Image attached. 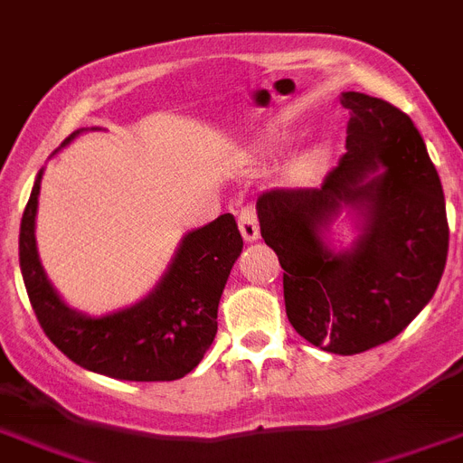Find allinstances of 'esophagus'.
Wrapping results in <instances>:
<instances>
[{
	"label": "esophagus",
	"mask_w": 463,
	"mask_h": 463,
	"mask_svg": "<svg viewBox=\"0 0 463 463\" xmlns=\"http://www.w3.org/2000/svg\"><path fill=\"white\" fill-rule=\"evenodd\" d=\"M239 229L246 241H258L260 239V222L258 213L252 205H243L239 211Z\"/></svg>",
	"instance_id": "34e87169"
}]
</instances>
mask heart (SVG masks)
I'll return each instance as SVG.
<instances>
[{"instance_id": "1", "label": "heart", "mask_w": 463, "mask_h": 463, "mask_svg": "<svg viewBox=\"0 0 463 463\" xmlns=\"http://www.w3.org/2000/svg\"><path fill=\"white\" fill-rule=\"evenodd\" d=\"M327 164H330V147H327V145H316V147L307 149V152L295 161V173H298L302 180H314V177L326 173Z\"/></svg>"}]
</instances>
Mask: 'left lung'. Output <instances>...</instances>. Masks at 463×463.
<instances>
[{"label": "left lung", "mask_w": 463, "mask_h": 463, "mask_svg": "<svg viewBox=\"0 0 463 463\" xmlns=\"http://www.w3.org/2000/svg\"><path fill=\"white\" fill-rule=\"evenodd\" d=\"M342 105L351 112L345 156L321 187L260 194L258 217L283 267L288 321L314 346L351 355L393 339L429 304L448 262L449 227L440 177L412 118L355 90L342 93ZM379 165L385 171L375 174ZM342 207L362 215V236L335 253L322 232Z\"/></svg>", "instance_id": "1"}]
</instances>
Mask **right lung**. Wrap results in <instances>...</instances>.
Listing matches in <instances>:
<instances>
[{"label": "right lung", "instance_id": "obj_1", "mask_svg": "<svg viewBox=\"0 0 463 463\" xmlns=\"http://www.w3.org/2000/svg\"><path fill=\"white\" fill-rule=\"evenodd\" d=\"M39 184L42 173L23 213L18 250L27 298L46 337L77 365L114 379L173 382L192 373L215 339L217 304L243 250L234 215L224 213L189 232L159 286L142 302L93 318L70 309L43 274L34 241Z\"/></svg>", "mask_w": 463, "mask_h": 463}]
</instances>
